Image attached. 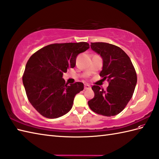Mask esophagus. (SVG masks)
Wrapping results in <instances>:
<instances>
[{"instance_id": "1", "label": "esophagus", "mask_w": 159, "mask_h": 159, "mask_svg": "<svg viewBox=\"0 0 159 159\" xmlns=\"http://www.w3.org/2000/svg\"><path fill=\"white\" fill-rule=\"evenodd\" d=\"M84 87H85V89H89L91 88V87L89 85H87V84H85Z\"/></svg>"}]
</instances>
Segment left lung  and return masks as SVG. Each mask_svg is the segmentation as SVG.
Instances as JSON below:
<instances>
[{"label": "left lung", "instance_id": "8db88e82", "mask_svg": "<svg viewBox=\"0 0 159 159\" xmlns=\"http://www.w3.org/2000/svg\"><path fill=\"white\" fill-rule=\"evenodd\" d=\"M91 48L100 55L102 70L100 76L107 80L106 90L93 85V98L88 101L93 112L111 117L119 114L133 95L137 74L131 60L120 47L104 42L91 43Z\"/></svg>", "mask_w": 159, "mask_h": 159}]
</instances>
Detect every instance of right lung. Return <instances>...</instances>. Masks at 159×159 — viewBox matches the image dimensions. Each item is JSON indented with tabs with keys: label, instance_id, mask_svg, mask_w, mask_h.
<instances>
[{
	"label": "right lung",
	"instance_id": "obj_1",
	"mask_svg": "<svg viewBox=\"0 0 159 159\" xmlns=\"http://www.w3.org/2000/svg\"><path fill=\"white\" fill-rule=\"evenodd\" d=\"M89 48L87 42L53 43L30 57L22 82L30 103L43 117H61L72 109L74 97L84 89L83 83L67 85L63 79L68 67L76 66L78 55Z\"/></svg>",
	"mask_w": 159,
	"mask_h": 159
}]
</instances>
